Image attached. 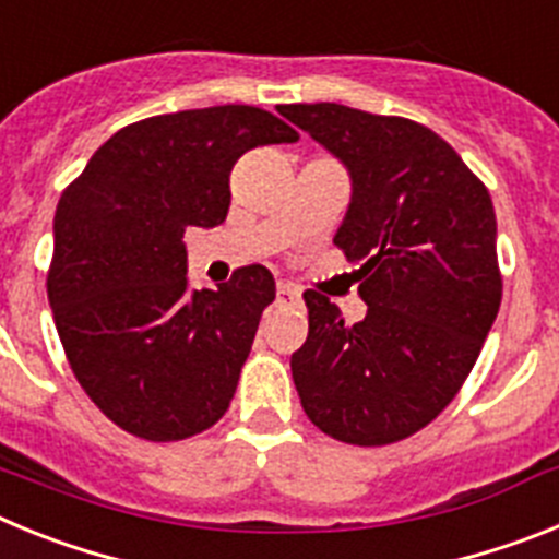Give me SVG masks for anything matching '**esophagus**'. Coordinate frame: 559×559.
Returning <instances> with one entry per match:
<instances>
[{
	"instance_id": "34e87169",
	"label": "esophagus",
	"mask_w": 559,
	"mask_h": 559,
	"mask_svg": "<svg viewBox=\"0 0 559 559\" xmlns=\"http://www.w3.org/2000/svg\"><path fill=\"white\" fill-rule=\"evenodd\" d=\"M276 302L285 305V308H296V305L302 302V290L296 288V285L280 283L276 285Z\"/></svg>"
}]
</instances>
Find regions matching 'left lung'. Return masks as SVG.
Returning a JSON list of instances; mask_svg holds the SVG:
<instances>
[{
  "label": "left lung",
  "mask_w": 559,
  "mask_h": 559,
  "mask_svg": "<svg viewBox=\"0 0 559 559\" xmlns=\"http://www.w3.org/2000/svg\"><path fill=\"white\" fill-rule=\"evenodd\" d=\"M353 179L333 243L360 263L367 316L344 324L308 290V341L290 355L316 428L347 445H392L426 428L471 374L501 305L496 210L439 133L338 103L280 108Z\"/></svg>",
  "instance_id": "obj_1"
}]
</instances>
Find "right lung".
Wrapping results in <instances>:
<instances>
[{
	"label": "right lung",
	"mask_w": 559,
	"mask_h": 559,
	"mask_svg": "<svg viewBox=\"0 0 559 559\" xmlns=\"http://www.w3.org/2000/svg\"><path fill=\"white\" fill-rule=\"evenodd\" d=\"M296 140L254 106L159 114L120 128L63 190L49 308L78 383L122 431L176 442L229 408L274 276L246 265L192 290L181 237L224 224L246 151Z\"/></svg>",
	"instance_id": "right-lung-1"
}]
</instances>
